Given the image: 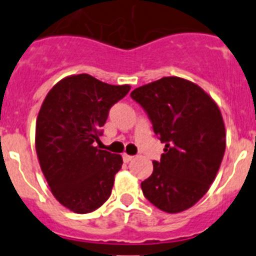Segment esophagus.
Wrapping results in <instances>:
<instances>
[{"instance_id": "obj_1", "label": "esophagus", "mask_w": 256, "mask_h": 256, "mask_svg": "<svg viewBox=\"0 0 256 256\" xmlns=\"http://www.w3.org/2000/svg\"><path fill=\"white\" fill-rule=\"evenodd\" d=\"M133 159H134V156L126 155V154H124V155H123V160H124V162H132Z\"/></svg>"}]
</instances>
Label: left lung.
Wrapping results in <instances>:
<instances>
[{"label":"left lung","instance_id":"1","mask_svg":"<svg viewBox=\"0 0 256 256\" xmlns=\"http://www.w3.org/2000/svg\"><path fill=\"white\" fill-rule=\"evenodd\" d=\"M130 97L165 144L152 174L141 183L144 196L162 212L187 210L206 194L224 155L220 110L202 88L178 76L136 88Z\"/></svg>","mask_w":256,"mask_h":256}]
</instances>
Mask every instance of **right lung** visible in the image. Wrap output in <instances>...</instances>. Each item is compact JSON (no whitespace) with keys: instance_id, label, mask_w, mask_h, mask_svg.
Instances as JSON below:
<instances>
[{"instance_id":"obj_1","label":"right lung","mask_w":256,"mask_h":256,"mask_svg":"<svg viewBox=\"0 0 256 256\" xmlns=\"http://www.w3.org/2000/svg\"><path fill=\"white\" fill-rule=\"evenodd\" d=\"M130 90L78 74L61 79L40 106L36 126L40 169L52 195L72 212H94L112 195L123 159L94 144L108 110Z\"/></svg>"}]
</instances>
